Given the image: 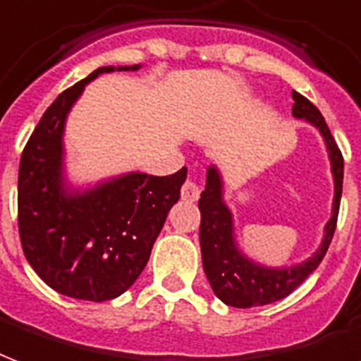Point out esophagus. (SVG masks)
<instances>
[{
	"label": "esophagus",
	"instance_id": "obj_1",
	"mask_svg": "<svg viewBox=\"0 0 361 361\" xmlns=\"http://www.w3.org/2000/svg\"><path fill=\"white\" fill-rule=\"evenodd\" d=\"M199 197H201V188H199L195 181L188 180L181 185V199H183V201L195 202L199 201Z\"/></svg>",
	"mask_w": 361,
	"mask_h": 361
}]
</instances>
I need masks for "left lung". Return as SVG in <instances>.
<instances>
[{
	"mask_svg": "<svg viewBox=\"0 0 361 361\" xmlns=\"http://www.w3.org/2000/svg\"><path fill=\"white\" fill-rule=\"evenodd\" d=\"M293 116L302 118L316 126L322 133L327 153L331 160V173L335 181V197H333V210L329 221L323 229L322 245L308 260L285 268H268L262 264L250 260L241 248L237 247L233 229V216L224 201V181L220 170L208 166L207 188L199 199L201 210V255L202 268L214 295L221 302L235 308H252L281 300L289 296L293 290L322 264L323 256L331 245L335 228H337L338 207L343 195L344 160L338 151L337 143L331 135L322 113L316 105L298 92H293Z\"/></svg>",
	"mask_w": 361,
	"mask_h": 361,
	"instance_id": "8db88e82",
	"label": "left lung"
}]
</instances>
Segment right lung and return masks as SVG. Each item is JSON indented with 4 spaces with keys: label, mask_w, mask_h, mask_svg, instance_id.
<instances>
[{
    "label": "right lung",
    "mask_w": 361,
    "mask_h": 361,
    "mask_svg": "<svg viewBox=\"0 0 361 361\" xmlns=\"http://www.w3.org/2000/svg\"><path fill=\"white\" fill-rule=\"evenodd\" d=\"M101 66L61 93L26 143L18 166V235L26 260L51 289L103 302L132 287L151 256L188 168L172 176L130 172L74 189L65 176L66 116L85 84L114 71Z\"/></svg>",
    "instance_id": "obj_1"
}]
</instances>
